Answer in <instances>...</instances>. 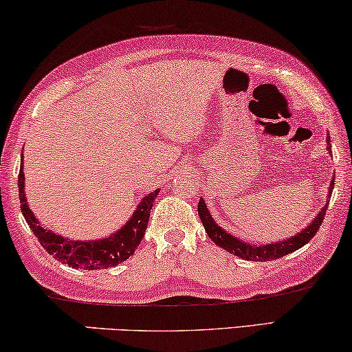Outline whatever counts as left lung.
I'll return each instance as SVG.
<instances>
[{"label": "left lung", "instance_id": "left-lung-1", "mask_svg": "<svg viewBox=\"0 0 352 352\" xmlns=\"http://www.w3.org/2000/svg\"><path fill=\"white\" fill-rule=\"evenodd\" d=\"M327 148L329 152H331V144H330V138H327ZM335 186V177L331 179L330 184V190H329V197H331V190H333ZM329 204H325L322 206V210L319 211V214L312 219V223L307 226L306 229H302L301 232H298L296 235H292L285 240H280V242L276 243H269V245H253V243H247L243 240H240L234 235H230L226 232L223 228H219L218 224L214 223V219L211 218L208 208H206V204L204 199H200L199 201V216L201 219V224L208 234V237L213 240V242L218 245V247L228 250L229 253L235 254V256L247 259V261H272V259H278L282 256H285L288 253L296 252L298 248L305 247V245L309 242V240L314 237L319 230L322 221L325 218V211Z\"/></svg>", "mask_w": 352, "mask_h": 352}]
</instances>
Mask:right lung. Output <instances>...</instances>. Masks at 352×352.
Wrapping results in <instances>:
<instances>
[{
	"label": "right lung",
	"instance_id": "add662e5",
	"mask_svg": "<svg viewBox=\"0 0 352 352\" xmlns=\"http://www.w3.org/2000/svg\"><path fill=\"white\" fill-rule=\"evenodd\" d=\"M23 155V153H22ZM23 160V157L21 158ZM19 199H21L22 214L28 223V228L38 237L41 247L51 254L52 258L59 259L64 264L75 269H86V271H96V269L115 267L131 256L134 250L139 247L141 240L146 234L148 218L153 201H155L158 190H153L141 200L138 208L126 224L120 228L117 232L100 240H70L57 235L50 229H45L36 219V216L28 208L25 197V177L23 170L19 171Z\"/></svg>",
	"mask_w": 352,
	"mask_h": 352
}]
</instances>
